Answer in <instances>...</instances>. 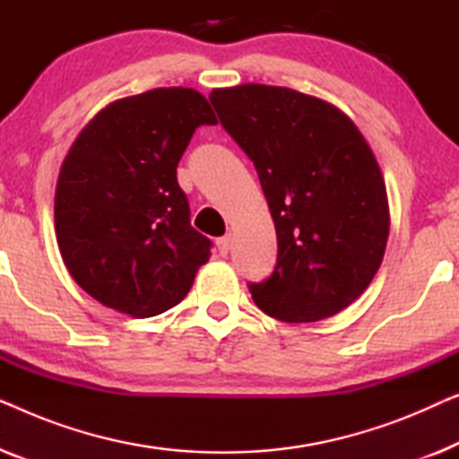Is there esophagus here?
<instances>
[{
	"instance_id": "1",
	"label": "esophagus",
	"mask_w": 459,
	"mask_h": 459,
	"mask_svg": "<svg viewBox=\"0 0 459 459\" xmlns=\"http://www.w3.org/2000/svg\"><path fill=\"white\" fill-rule=\"evenodd\" d=\"M217 248H219V255H221V256L228 255L230 248H231V236L228 234V236L219 238V240H217Z\"/></svg>"
}]
</instances>
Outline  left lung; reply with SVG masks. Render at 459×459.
<instances>
[{"label": "left lung", "instance_id": "1", "mask_svg": "<svg viewBox=\"0 0 459 459\" xmlns=\"http://www.w3.org/2000/svg\"><path fill=\"white\" fill-rule=\"evenodd\" d=\"M209 100L255 162L278 234L273 273L248 284L256 307L288 324L336 316L374 280L391 228L366 137L334 104L288 87L247 83Z\"/></svg>", "mask_w": 459, "mask_h": 459}]
</instances>
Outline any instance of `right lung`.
Instances as JSON below:
<instances>
[{"mask_svg": "<svg viewBox=\"0 0 459 459\" xmlns=\"http://www.w3.org/2000/svg\"><path fill=\"white\" fill-rule=\"evenodd\" d=\"M200 125L203 93L159 87L117 100L85 125L62 162L54 219L62 261L83 290L131 317L190 292L211 240L190 225L178 165Z\"/></svg>", "mask_w": 459, "mask_h": 459, "instance_id": "right-lung-1", "label": "right lung"}]
</instances>
